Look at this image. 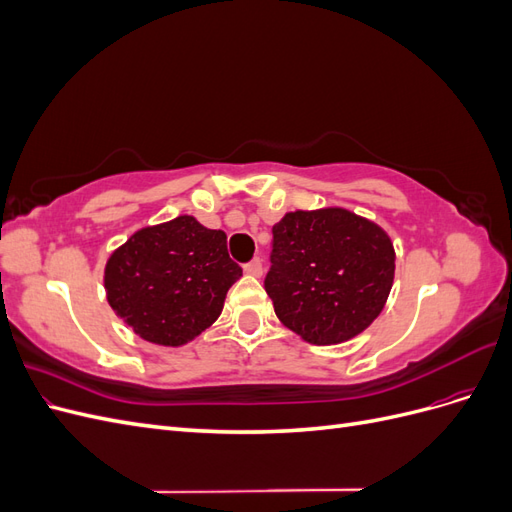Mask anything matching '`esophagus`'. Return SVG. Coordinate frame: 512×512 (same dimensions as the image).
Returning <instances> with one entry per match:
<instances>
[{"instance_id": "34e87169", "label": "esophagus", "mask_w": 512, "mask_h": 512, "mask_svg": "<svg viewBox=\"0 0 512 512\" xmlns=\"http://www.w3.org/2000/svg\"><path fill=\"white\" fill-rule=\"evenodd\" d=\"M243 271H245L247 275H252V277H260V275H262V260H260V258H254L252 262H247V265L243 267Z\"/></svg>"}]
</instances>
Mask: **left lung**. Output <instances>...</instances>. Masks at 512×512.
I'll use <instances>...</instances> for the list:
<instances>
[{
    "mask_svg": "<svg viewBox=\"0 0 512 512\" xmlns=\"http://www.w3.org/2000/svg\"><path fill=\"white\" fill-rule=\"evenodd\" d=\"M395 247L382 226L344 207L288 211L273 226L265 290L277 318L307 344L363 333L389 299Z\"/></svg>",
    "mask_w": 512,
    "mask_h": 512,
    "instance_id": "8db88e82",
    "label": "left lung"
}]
</instances>
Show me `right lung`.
<instances>
[{"mask_svg": "<svg viewBox=\"0 0 512 512\" xmlns=\"http://www.w3.org/2000/svg\"><path fill=\"white\" fill-rule=\"evenodd\" d=\"M243 275L226 235L194 215L138 228L108 256L106 301L149 344L179 348L220 318L226 292Z\"/></svg>", "mask_w": 512, "mask_h": 512, "instance_id": "add662e5", "label": "right lung"}]
</instances>
